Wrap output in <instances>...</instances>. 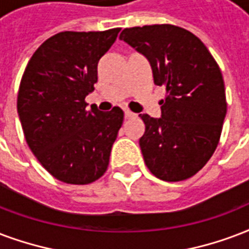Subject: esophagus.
Returning <instances> with one entry per match:
<instances>
[{
  "label": "esophagus",
  "mask_w": 249,
  "mask_h": 249,
  "mask_svg": "<svg viewBox=\"0 0 249 249\" xmlns=\"http://www.w3.org/2000/svg\"><path fill=\"white\" fill-rule=\"evenodd\" d=\"M124 115H125V119H133V117H136V113H133V112L128 111V109H125Z\"/></svg>",
  "instance_id": "34e87169"
}]
</instances>
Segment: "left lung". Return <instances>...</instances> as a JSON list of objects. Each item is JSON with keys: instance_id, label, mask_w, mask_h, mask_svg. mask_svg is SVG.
Returning <instances> with one entry per match:
<instances>
[{"instance_id": "left-lung-1", "label": "left lung", "mask_w": 249, "mask_h": 249, "mask_svg": "<svg viewBox=\"0 0 249 249\" xmlns=\"http://www.w3.org/2000/svg\"><path fill=\"white\" fill-rule=\"evenodd\" d=\"M120 40L147 58L154 83L166 87L160 117L140 115L146 166L164 181L191 178L221 137L227 104L219 66L196 35L172 24L125 28Z\"/></svg>"}]
</instances>
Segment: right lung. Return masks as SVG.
<instances>
[{"label":"right lung","instance_id":"right-lung-1","mask_svg":"<svg viewBox=\"0 0 249 249\" xmlns=\"http://www.w3.org/2000/svg\"><path fill=\"white\" fill-rule=\"evenodd\" d=\"M119 32L56 34L24 70L17 102L24 137L41 166L64 183H92L107 170L124 112L86 109L85 98L94 91L98 62Z\"/></svg>","mask_w":249,"mask_h":249}]
</instances>
